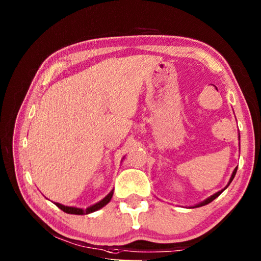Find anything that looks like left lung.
I'll return each mask as SVG.
<instances>
[{"mask_svg":"<svg viewBox=\"0 0 261 261\" xmlns=\"http://www.w3.org/2000/svg\"><path fill=\"white\" fill-rule=\"evenodd\" d=\"M241 138V137L240 136H238V140H241L240 139ZM236 171H237V167L235 168V169H233V171H232V174H231V177H230V179H229V182H228V184H227V187L226 188H224V189H222V190H221V191H219V192H216V193H214L213 194V196H211V197H208V198H207V199H205L204 201H201V202H199V204H197V205H194V206H190L189 207V208H196V207H201V206H205V205H207V204H210V202H212V201H213L214 199H215V198H218L219 196H220V194L221 193H222L223 191H224V190H226L228 187H229V184H230L231 182H232V179H233V177H235V175H236Z\"/></svg>","mask_w":261,"mask_h":261,"instance_id":"obj_1","label":"left lung"}]
</instances>
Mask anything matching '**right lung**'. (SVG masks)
Returning <instances> with one entry per match:
<instances>
[{
  "label": "right lung",
  "instance_id": "1",
  "mask_svg": "<svg viewBox=\"0 0 261 261\" xmlns=\"http://www.w3.org/2000/svg\"><path fill=\"white\" fill-rule=\"evenodd\" d=\"M113 193H114V190H112L107 196H106L103 199H101L100 201L96 202V204L92 205L90 207H87V208H79V207H73V206H65V205H62L60 202H54V204L59 207L60 210H62L65 213L68 214H76V215H84V214H90V213H93V212L98 211L100 208H102L103 206H106L110 201L113 197Z\"/></svg>",
  "mask_w": 261,
  "mask_h": 261
}]
</instances>
